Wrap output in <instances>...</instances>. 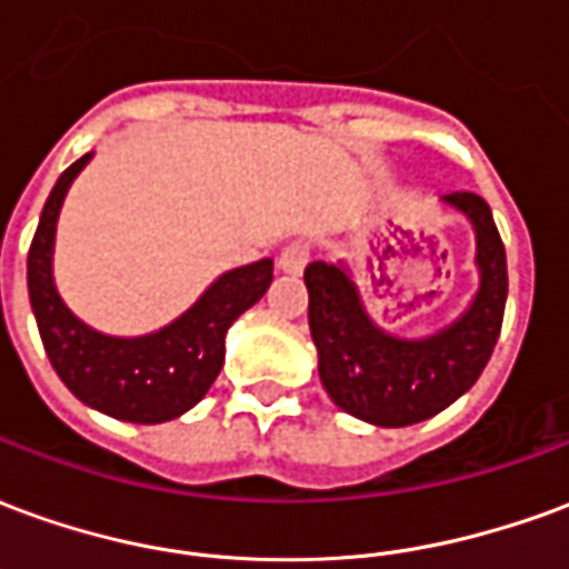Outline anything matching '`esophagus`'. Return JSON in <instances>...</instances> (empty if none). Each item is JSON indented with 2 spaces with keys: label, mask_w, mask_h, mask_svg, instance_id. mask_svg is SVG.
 I'll return each instance as SVG.
<instances>
[{
  "label": "esophagus",
  "mask_w": 569,
  "mask_h": 569,
  "mask_svg": "<svg viewBox=\"0 0 569 569\" xmlns=\"http://www.w3.org/2000/svg\"><path fill=\"white\" fill-rule=\"evenodd\" d=\"M310 252L305 243H289V247L280 252V259H277V264H280V271L283 273H301L305 271V264H308Z\"/></svg>",
  "instance_id": "esophagus-1"
}]
</instances>
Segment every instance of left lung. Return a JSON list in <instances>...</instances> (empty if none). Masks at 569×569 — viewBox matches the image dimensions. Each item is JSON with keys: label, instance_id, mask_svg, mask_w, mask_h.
Masks as SVG:
<instances>
[{"label": "left lung", "instance_id": "1", "mask_svg": "<svg viewBox=\"0 0 569 569\" xmlns=\"http://www.w3.org/2000/svg\"><path fill=\"white\" fill-rule=\"evenodd\" d=\"M441 203L463 212L476 231L478 289L439 332L399 338L381 329L347 261H313L305 271L322 387L341 411L375 427H411L445 411L478 381L500 338L509 273L493 212L472 191H451Z\"/></svg>", "mask_w": 569, "mask_h": 569}]
</instances>
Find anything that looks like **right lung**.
Instances as JSON below:
<instances>
[{
    "label": "right lung",
    "mask_w": 569,
    "mask_h": 569,
    "mask_svg": "<svg viewBox=\"0 0 569 569\" xmlns=\"http://www.w3.org/2000/svg\"><path fill=\"white\" fill-rule=\"evenodd\" d=\"M93 151L57 179L27 256V286L44 353L76 399L130 423H163L194 408L222 371L224 335L259 301L273 280L261 259L216 277L191 308L163 329L137 338L106 335L79 320L54 283V237L69 186Z\"/></svg>",
    "instance_id": "obj_1"
}]
</instances>
